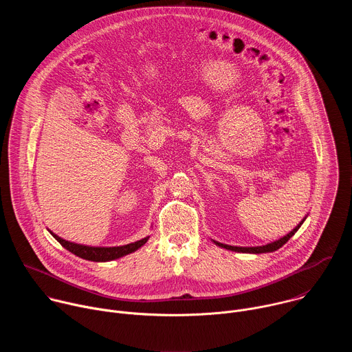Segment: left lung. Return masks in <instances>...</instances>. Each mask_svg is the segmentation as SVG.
Here are the masks:
<instances>
[{
  "mask_svg": "<svg viewBox=\"0 0 352 352\" xmlns=\"http://www.w3.org/2000/svg\"><path fill=\"white\" fill-rule=\"evenodd\" d=\"M305 219H307V216H305L302 220H300L299 224H298L292 231H289L287 235H284V236H281L280 239H276V241H273V242H269V243H266V245H261V246H234V245L221 243V242L214 241V239H212V241H213L217 246L224 248V249H228V250H232V252H239V254H255V255H258V254H269V252H274V250L280 249V248L299 230V227L304 224Z\"/></svg>",
  "mask_w": 352,
  "mask_h": 352,
  "instance_id": "8db88e82",
  "label": "left lung"
}]
</instances>
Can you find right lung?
<instances>
[{
  "mask_svg": "<svg viewBox=\"0 0 352 352\" xmlns=\"http://www.w3.org/2000/svg\"><path fill=\"white\" fill-rule=\"evenodd\" d=\"M52 235L65 248L68 249L71 254L86 259V261H91V262H110V261H116L120 259L122 256H126L135 250H138L140 246H143L150 236H144L139 241L122 245V246H89V245H80V243H75L71 241H67L61 236H58L57 234H54L53 231Z\"/></svg>",
  "mask_w": 352,
  "mask_h": 352,
  "instance_id": "1",
  "label": "right lung"
}]
</instances>
